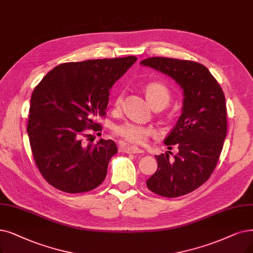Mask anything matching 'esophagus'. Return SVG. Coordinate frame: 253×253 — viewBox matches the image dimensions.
<instances>
[{
	"label": "esophagus",
	"mask_w": 253,
	"mask_h": 253,
	"mask_svg": "<svg viewBox=\"0 0 253 253\" xmlns=\"http://www.w3.org/2000/svg\"><path fill=\"white\" fill-rule=\"evenodd\" d=\"M124 150L126 154H142V153H144L143 149H141L137 146H124Z\"/></svg>",
	"instance_id": "obj_1"
}]
</instances>
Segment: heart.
<instances>
[{
    "label": "heart",
    "instance_id": "b5f03b06",
    "mask_svg": "<svg viewBox=\"0 0 253 253\" xmlns=\"http://www.w3.org/2000/svg\"><path fill=\"white\" fill-rule=\"evenodd\" d=\"M145 93L151 105L162 104L166 106L171 97L169 88L158 81L149 82L146 84ZM123 103V94L119 93L114 102V106L119 108ZM114 132L117 136L123 138L127 143L130 144H144L149 137L156 134V129L154 126H146L136 123V121H125L115 126Z\"/></svg>",
    "mask_w": 253,
    "mask_h": 253
}]
</instances>
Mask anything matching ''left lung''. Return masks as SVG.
<instances>
[{
	"mask_svg": "<svg viewBox=\"0 0 253 253\" xmlns=\"http://www.w3.org/2000/svg\"><path fill=\"white\" fill-rule=\"evenodd\" d=\"M141 64L175 80L184 89L183 113L164 142L177 154L156 156L158 169L147 188L164 197L186 195L210 178L218 163L227 132L224 92L203 64L166 57H151ZM170 154V151H168Z\"/></svg>",
	"mask_w": 253,
	"mask_h": 253,
	"instance_id": "1",
	"label": "left lung"
}]
</instances>
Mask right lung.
<instances>
[{
  "mask_svg": "<svg viewBox=\"0 0 253 253\" xmlns=\"http://www.w3.org/2000/svg\"><path fill=\"white\" fill-rule=\"evenodd\" d=\"M135 56L67 62L43 77L31 96L27 132L43 178L66 193H83L103 183L116 153L113 140L83 142L89 129L102 130L109 89L136 62Z\"/></svg>",
  "mask_w": 253,
  "mask_h": 253,
  "instance_id": "1",
  "label": "right lung"
}]
</instances>
